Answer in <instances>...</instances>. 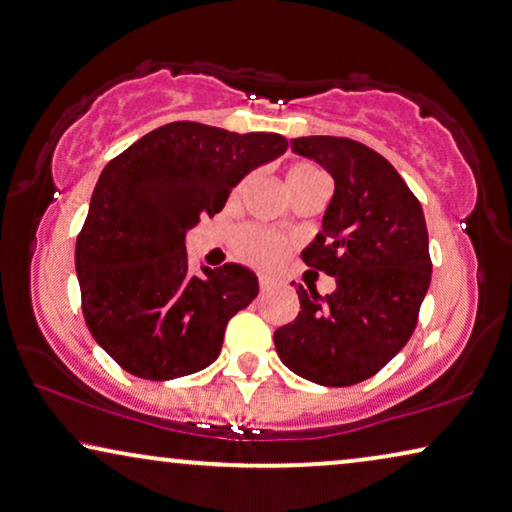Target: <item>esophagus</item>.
Here are the masks:
<instances>
[{"label":"esophagus","instance_id":"obj_1","mask_svg":"<svg viewBox=\"0 0 512 512\" xmlns=\"http://www.w3.org/2000/svg\"><path fill=\"white\" fill-rule=\"evenodd\" d=\"M258 284H261V291H265V288H268V286H270V281H268V279H265V277H261V281H258Z\"/></svg>","mask_w":512,"mask_h":512}]
</instances>
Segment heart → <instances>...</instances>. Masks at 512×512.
I'll return each mask as SVG.
<instances>
[{
    "label": "heart",
    "instance_id": "obj_1",
    "mask_svg": "<svg viewBox=\"0 0 512 512\" xmlns=\"http://www.w3.org/2000/svg\"><path fill=\"white\" fill-rule=\"evenodd\" d=\"M318 177H323L321 170L300 161V164L286 168V187L293 196L298 194L302 187H307L309 182L318 180ZM235 251H238L242 261L258 265V268H272V265H277L281 261V256H284V242L277 240L270 233L261 231V228L249 226L242 228V231L235 235Z\"/></svg>",
    "mask_w": 512,
    "mask_h": 512
}]
</instances>
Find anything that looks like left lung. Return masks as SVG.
<instances>
[{
    "instance_id": "1",
    "label": "left lung",
    "mask_w": 512,
    "mask_h": 512,
    "mask_svg": "<svg viewBox=\"0 0 512 512\" xmlns=\"http://www.w3.org/2000/svg\"><path fill=\"white\" fill-rule=\"evenodd\" d=\"M291 150L335 180L302 261L337 288L318 295L298 286V316L274 332V346L293 374L344 388L388 365L416 330L432 281L425 214L390 161L358 140L305 136Z\"/></svg>"
}]
</instances>
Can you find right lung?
<instances>
[{
	"instance_id": "right-lung-1",
	"label": "right lung",
	"mask_w": 512,
	"mask_h": 512,
	"mask_svg": "<svg viewBox=\"0 0 512 512\" xmlns=\"http://www.w3.org/2000/svg\"><path fill=\"white\" fill-rule=\"evenodd\" d=\"M286 147L279 133L170 122L103 168L76 242V274L87 328L122 369L170 381L219 358L226 325L256 298L258 277L238 263L191 274L184 240Z\"/></svg>"
}]
</instances>
